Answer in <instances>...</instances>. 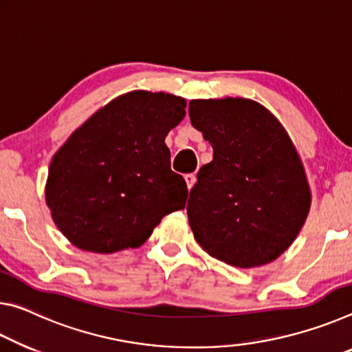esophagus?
<instances>
[{
    "instance_id": "esophagus-1",
    "label": "esophagus",
    "mask_w": 352,
    "mask_h": 352,
    "mask_svg": "<svg viewBox=\"0 0 352 352\" xmlns=\"http://www.w3.org/2000/svg\"><path fill=\"white\" fill-rule=\"evenodd\" d=\"M184 179H186L187 187H188V190H190V188H192V187L195 186V182H197V176H195L193 173H188V175H186V177H184Z\"/></svg>"
}]
</instances>
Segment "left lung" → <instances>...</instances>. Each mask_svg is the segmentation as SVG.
Returning <instances> with one entry per match:
<instances>
[{"label":"left lung","instance_id":"1","mask_svg":"<svg viewBox=\"0 0 352 352\" xmlns=\"http://www.w3.org/2000/svg\"><path fill=\"white\" fill-rule=\"evenodd\" d=\"M188 115L214 148L190 190L195 239L232 267L270 263L293 243L310 209L295 145L268 109L246 98L192 100Z\"/></svg>","mask_w":352,"mask_h":352}]
</instances>
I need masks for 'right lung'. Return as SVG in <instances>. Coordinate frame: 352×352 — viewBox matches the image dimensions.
<instances>
[{"label": "right lung", "mask_w": 352, "mask_h": 352, "mask_svg": "<svg viewBox=\"0 0 352 352\" xmlns=\"http://www.w3.org/2000/svg\"><path fill=\"white\" fill-rule=\"evenodd\" d=\"M186 100L135 90L76 129L51 160L45 197L56 226L79 250L138 248L165 215L186 207L187 184L171 170L168 132Z\"/></svg>", "instance_id": "add662e5"}]
</instances>
